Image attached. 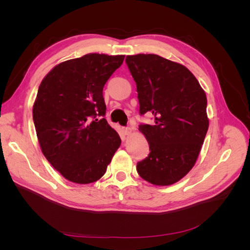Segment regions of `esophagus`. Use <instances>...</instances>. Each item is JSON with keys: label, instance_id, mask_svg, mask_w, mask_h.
Here are the masks:
<instances>
[{"label": "esophagus", "instance_id": "34e87169", "mask_svg": "<svg viewBox=\"0 0 250 250\" xmlns=\"http://www.w3.org/2000/svg\"><path fill=\"white\" fill-rule=\"evenodd\" d=\"M122 131H123V133H124L125 135H129V134H131V132H132L131 128H129V127H123V128H122Z\"/></svg>", "mask_w": 250, "mask_h": 250}]
</instances>
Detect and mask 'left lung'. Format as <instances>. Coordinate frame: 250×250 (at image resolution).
Listing matches in <instances>:
<instances>
[{"label":"left lung","instance_id":"1","mask_svg":"<svg viewBox=\"0 0 250 250\" xmlns=\"http://www.w3.org/2000/svg\"><path fill=\"white\" fill-rule=\"evenodd\" d=\"M137 83L140 113H152L153 125H140L150 153L137 171L148 183L170 186L191 171L208 129L207 95L185 65L155 54L128 55Z\"/></svg>","mask_w":250,"mask_h":250}]
</instances>
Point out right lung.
<instances>
[{
	"label": "right lung",
	"mask_w": 250,
	"mask_h": 250,
	"mask_svg": "<svg viewBox=\"0 0 250 250\" xmlns=\"http://www.w3.org/2000/svg\"><path fill=\"white\" fill-rule=\"evenodd\" d=\"M125 55L89 53L65 60L44 76L33 104L42 152L75 184L100 179L121 145L104 118L103 87Z\"/></svg>",
	"instance_id": "right-lung-1"
}]
</instances>
